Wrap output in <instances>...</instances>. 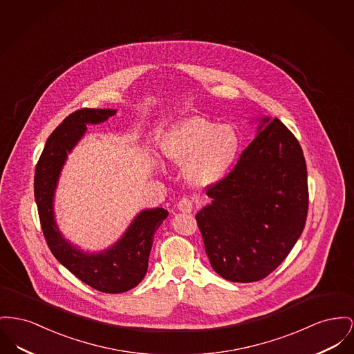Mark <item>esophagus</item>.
<instances>
[{"label": "esophagus", "instance_id": "34e87169", "mask_svg": "<svg viewBox=\"0 0 354 354\" xmlns=\"http://www.w3.org/2000/svg\"><path fill=\"white\" fill-rule=\"evenodd\" d=\"M192 202L187 199V198H183L182 201H179V203H178V209L180 211V212H185V214H188V212H191L192 211Z\"/></svg>", "mask_w": 354, "mask_h": 354}]
</instances>
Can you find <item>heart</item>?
<instances>
[{
  "label": "heart",
  "instance_id": "b5f03b06",
  "mask_svg": "<svg viewBox=\"0 0 354 354\" xmlns=\"http://www.w3.org/2000/svg\"><path fill=\"white\" fill-rule=\"evenodd\" d=\"M239 146L234 127L191 116L167 131L160 149L168 162L183 167L188 185L207 188L225 179L236 160Z\"/></svg>",
  "mask_w": 354,
  "mask_h": 354
}]
</instances>
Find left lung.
Returning <instances> with one entry per match:
<instances>
[{"instance_id":"8db88e82","label":"left lung","mask_w":354,"mask_h":354,"mask_svg":"<svg viewBox=\"0 0 354 354\" xmlns=\"http://www.w3.org/2000/svg\"><path fill=\"white\" fill-rule=\"evenodd\" d=\"M257 133L236 166L207 188L196 214L212 269L231 282L268 277L301 236L309 205L304 152L277 118L257 119Z\"/></svg>"}]
</instances>
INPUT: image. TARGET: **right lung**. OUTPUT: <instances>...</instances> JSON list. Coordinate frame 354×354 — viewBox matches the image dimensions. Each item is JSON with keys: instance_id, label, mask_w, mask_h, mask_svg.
I'll return each instance as SVG.
<instances>
[{"instance_id": "obj_1", "label": "right lung", "mask_w": 354, "mask_h": 354, "mask_svg": "<svg viewBox=\"0 0 354 354\" xmlns=\"http://www.w3.org/2000/svg\"><path fill=\"white\" fill-rule=\"evenodd\" d=\"M116 112L118 109L111 108H84L71 113L48 138L35 172V199L52 254L84 283L109 294L131 290L142 282L148 269L153 235L168 216V211L162 207L142 209L112 246L89 252L62 234L56 223L55 195L68 155L83 139L86 125L104 123Z\"/></svg>"}]
</instances>
